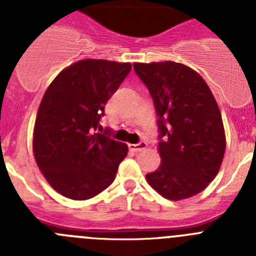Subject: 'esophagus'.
<instances>
[{
	"mask_svg": "<svg viewBox=\"0 0 256 256\" xmlns=\"http://www.w3.org/2000/svg\"><path fill=\"white\" fill-rule=\"evenodd\" d=\"M148 148V144L146 142H138V144H130V150L133 151V152H141L142 150Z\"/></svg>",
	"mask_w": 256,
	"mask_h": 256,
	"instance_id": "esophagus-1",
	"label": "esophagus"
}]
</instances>
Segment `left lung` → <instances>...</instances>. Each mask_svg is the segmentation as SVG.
Wrapping results in <instances>:
<instances>
[{
  "mask_svg": "<svg viewBox=\"0 0 256 256\" xmlns=\"http://www.w3.org/2000/svg\"><path fill=\"white\" fill-rule=\"evenodd\" d=\"M155 105L162 164L146 174L162 198L178 201L198 195L216 178L226 151L218 104L198 73L162 61L133 64Z\"/></svg>",
  "mask_w": 256,
  "mask_h": 256,
  "instance_id": "obj_1",
  "label": "left lung"
}]
</instances>
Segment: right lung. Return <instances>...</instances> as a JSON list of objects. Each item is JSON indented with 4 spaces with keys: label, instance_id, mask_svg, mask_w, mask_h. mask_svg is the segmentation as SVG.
Returning <instances> with one entry per match:
<instances>
[{
    "label": "right lung",
    "instance_id": "1",
    "mask_svg": "<svg viewBox=\"0 0 256 256\" xmlns=\"http://www.w3.org/2000/svg\"><path fill=\"white\" fill-rule=\"evenodd\" d=\"M132 64L80 60L52 80L40 101L33 132L38 168L58 194L87 200L115 180L128 146L104 133L100 119ZM101 132V130H100Z\"/></svg>",
    "mask_w": 256,
    "mask_h": 256
}]
</instances>
